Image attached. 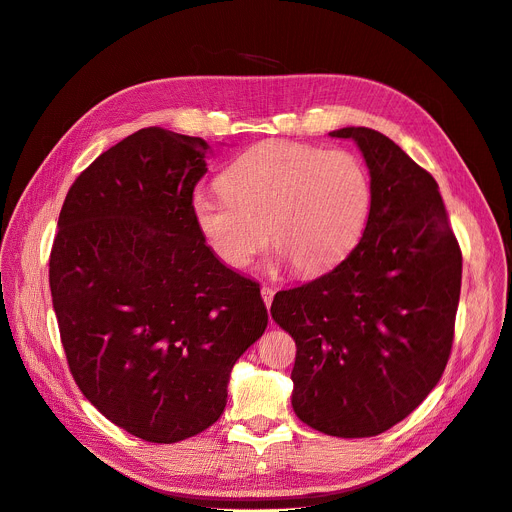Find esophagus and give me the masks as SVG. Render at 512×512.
Listing matches in <instances>:
<instances>
[{
    "instance_id": "esophagus-1",
    "label": "esophagus",
    "mask_w": 512,
    "mask_h": 512,
    "mask_svg": "<svg viewBox=\"0 0 512 512\" xmlns=\"http://www.w3.org/2000/svg\"><path fill=\"white\" fill-rule=\"evenodd\" d=\"M274 294H276V290H274L272 286H267V284H263V286H261V297H263V303H265V307H267V309L272 307Z\"/></svg>"
}]
</instances>
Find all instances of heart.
Instances as JSON below:
<instances>
[{
	"mask_svg": "<svg viewBox=\"0 0 512 512\" xmlns=\"http://www.w3.org/2000/svg\"><path fill=\"white\" fill-rule=\"evenodd\" d=\"M220 186V195L193 197V215L230 267L249 265L270 230L294 272H326L353 249L371 207L369 174L344 149L265 141L242 153Z\"/></svg>",
	"mask_w": 512,
	"mask_h": 512,
	"instance_id": "heart-1",
	"label": "heart"
}]
</instances>
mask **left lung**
Returning <instances> with one entry per match:
<instances>
[{
	"mask_svg": "<svg viewBox=\"0 0 512 512\" xmlns=\"http://www.w3.org/2000/svg\"><path fill=\"white\" fill-rule=\"evenodd\" d=\"M353 139L371 176L359 245L332 272L280 290L272 317L297 342L292 409L321 434L378 436L440 382L461 297L463 255L438 182L386 134Z\"/></svg>",
	"mask_w": 512,
	"mask_h": 512,
	"instance_id": "left-lung-1",
	"label": "left lung"
}]
</instances>
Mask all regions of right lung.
Returning a JSON list of instances; mask_svg holds the SVG:
<instances>
[{
  "label": "right lung",
  "instance_id": "add662e5",
  "mask_svg": "<svg viewBox=\"0 0 512 512\" xmlns=\"http://www.w3.org/2000/svg\"><path fill=\"white\" fill-rule=\"evenodd\" d=\"M207 151L159 126L107 149L70 186L49 255L74 382L155 444L220 419L234 363L267 328L259 284L215 257L195 222Z\"/></svg>",
  "mask_w": 512,
  "mask_h": 512
}]
</instances>
